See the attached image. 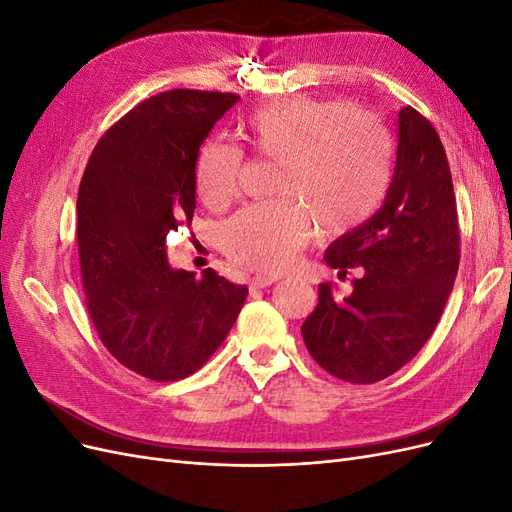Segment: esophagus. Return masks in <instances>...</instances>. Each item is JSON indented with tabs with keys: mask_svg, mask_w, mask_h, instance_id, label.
Here are the masks:
<instances>
[{
	"mask_svg": "<svg viewBox=\"0 0 512 512\" xmlns=\"http://www.w3.org/2000/svg\"><path fill=\"white\" fill-rule=\"evenodd\" d=\"M280 277L277 275H254L252 277V288H267L271 284H275Z\"/></svg>",
	"mask_w": 512,
	"mask_h": 512,
	"instance_id": "34e87169",
	"label": "esophagus"
}]
</instances>
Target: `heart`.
Listing matches in <instances>:
<instances>
[{"label": "heart", "instance_id": "heart-1", "mask_svg": "<svg viewBox=\"0 0 512 512\" xmlns=\"http://www.w3.org/2000/svg\"><path fill=\"white\" fill-rule=\"evenodd\" d=\"M258 156L277 160L280 198L245 207L222 232L224 250L256 271H284L314 235H346L378 209L391 181L393 145L380 121L337 100L292 96L239 121ZM241 151L209 141L196 158L198 198L224 209L237 196Z\"/></svg>", "mask_w": 512, "mask_h": 512}]
</instances>
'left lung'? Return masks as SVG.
<instances>
[{"label":"left lung","mask_w":512,"mask_h":512,"mask_svg":"<svg viewBox=\"0 0 512 512\" xmlns=\"http://www.w3.org/2000/svg\"><path fill=\"white\" fill-rule=\"evenodd\" d=\"M397 162L382 207L335 239L324 262L352 292L337 299L318 286V305L303 322L314 361L339 380L371 384L404 367L442 316L459 269V220L451 168L431 123L399 111Z\"/></svg>","instance_id":"1"}]
</instances>
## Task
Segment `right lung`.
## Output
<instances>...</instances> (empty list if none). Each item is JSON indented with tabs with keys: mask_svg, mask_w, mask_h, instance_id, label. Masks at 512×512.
I'll return each instance as SVG.
<instances>
[{
	"mask_svg": "<svg viewBox=\"0 0 512 512\" xmlns=\"http://www.w3.org/2000/svg\"><path fill=\"white\" fill-rule=\"evenodd\" d=\"M237 94L173 89L136 104L91 153L76 200L87 312L106 350L149 380L203 367L235 324L247 286L173 269L166 235L192 224L196 158Z\"/></svg>",
	"mask_w": 512,
	"mask_h": 512,
	"instance_id": "1",
	"label": "right lung"
}]
</instances>
